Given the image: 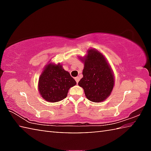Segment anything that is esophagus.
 Masks as SVG:
<instances>
[{
  "label": "esophagus",
  "mask_w": 151,
  "mask_h": 151,
  "mask_svg": "<svg viewBox=\"0 0 151 151\" xmlns=\"http://www.w3.org/2000/svg\"><path fill=\"white\" fill-rule=\"evenodd\" d=\"M75 78V81H76V83H78V82H79V80H80V78L78 77V76H77V77H76V78Z\"/></svg>",
  "instance_id": "obj_1"
}]
</instances>
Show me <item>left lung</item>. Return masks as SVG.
Here are the masks:
<instances>
[{
	"instance_id": "8db88e82",
	"label": "left lung",
	"mask_w": 151,
	"mask_h": 151,
	"mask_svg": "<svg viewBox=\"0 0 151 151\" xmlns=\"http://www.w3.org/2000/svg\"><path fill=\"white\" fill-rule=\"evenodd\" d=\"M83 61V77L78 85L85 91L89 101L100 103L105 100L113 88L114 75L111 66L102 53L95 49L88 50Z\"/></svg>"
}]
</instances>
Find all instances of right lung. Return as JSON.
<instances>
[{
  "mask_svg": "<svg viewBox=\"0 0 151 151\" xmlns=\"http://www.w3.org/2000/svg\"><path fill=\"white\" fill-rule=\"evenodd\" d=\"M76 84L63 66L49 63L45 66L39 81V91L43 99L50 103L63 100L70 87Z\"/></svg>",
  "mask_w": 151,
  "mask_h": 151,
  "instance_id": "1",
  "label": "right lung"
}]
</instances>
